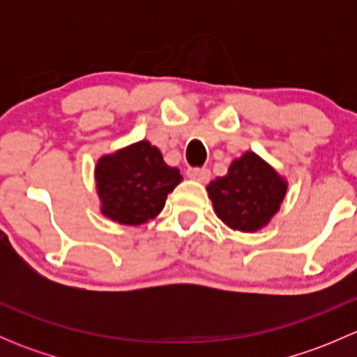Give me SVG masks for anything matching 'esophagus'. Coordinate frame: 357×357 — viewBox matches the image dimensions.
Instances as JSON below:
<instances>
[{
  "instance_id": "esophagus-1",
  "label": "esophagus",
  "mask_w": 357,
  "mask_h": 357,
  "mask_svg": "<svg viewBox=\"0 0 357 357\" xmlns=\"http://www.w3.org/2000/svg\"><path fill=\"white\" fill-rule=\"evenodd\" d=\"M188 178L195 179V181H200V183H207L208 179H211V171L208 169H204V167H190L188 169Z\"/></svg>"
}]
</instances>
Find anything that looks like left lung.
Masks as SVG:
<instances>
[{"instance_id":"obj_1","label":"left lung","mask_w":357,"mask_h":357,"mask_svg":"<svg viewBox=\"0 0 357 357\" xmlns=\"http://www.w3.org/2000/svg\"><path fill=\"white\" fill-rule=\"evenodd\" d=\"M218 218L238 231H257L276 214L287 183L254 152L229 165L228 174L207 186Z\"/></svg>"}]
</instances>
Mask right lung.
<instances>
[{
    "mask_svg": "<svg viewBox=\"0 0 357 357\" xmlns=\"http://www.w3.org/2000/svg\"><path fill=\"white\" fill-rule=\"evenodd\" d=\"M95 176L103 215L131 226L155 218L183 179L178 169L169 167L149 142L102 157Z\"/></svg>",
    "mask_w": 357,
    "mask_h": 357,
    "instance_id": "add662e5",
    "label": "right lung"
}]
</instances>
